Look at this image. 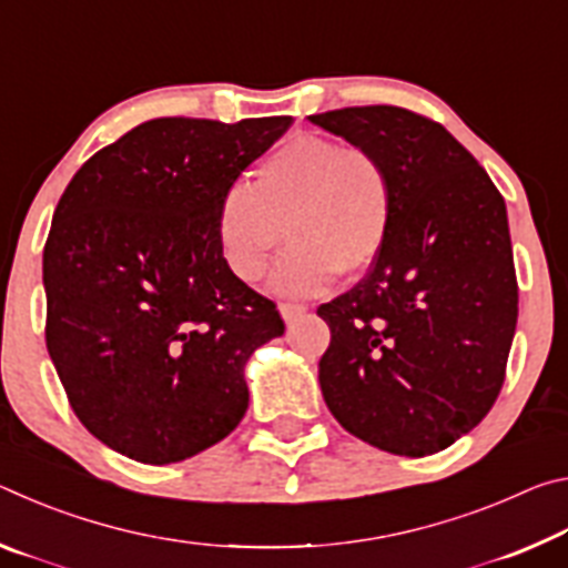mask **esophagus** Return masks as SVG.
<instances>
[{
	"label": "esophagus",
	"mask_w": 568,
	"mask_h": 568,
	"mask_svg": "<svg viewBox=\"0 0 568 568\" xmlns=\"http://www.w3.org/2000/svg\"><path fill=\"white\" fill-rule=\"evenodd\" d=\"M281 313L285 323H295L297 318H303L307 313V305L305 303H281Z\"/></svg>",
	"instance_id": "1"
}]
</instances>
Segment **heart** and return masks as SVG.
<instances>
[{
    "label": "heart",
    "mask_w": 568,
    "mask_h": 568,
    "mask_svg": "<svg viewBox=\"0 0 568 568\" xmlns=\"http://www.w3.org/2000/svg\"><path fill=\"white\" fill-rule=\"evenodd\" d=\"M396 180L378 152L301 132L283 140L250 175L223 192L215 213L220 255L235 277L257 283L291 237L271 285L313 295L335 275H361L388 245Z\"/></svg>",
    "instance_id": "b5f03b06"
}]
</instances>
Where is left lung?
<instances>
[{
  "mask_svg": "<svg viewBox=\"0 0 568 568\" xmlns=\"http://www.w3.org/2000/svg\"><path fill=\"white\" fill-rule=\"evenodd\" d=\"M311 122L386 160L388 245L363 281L318 307L331 345L321 388L365 444L420 458L476 428L501 393L518 318L506 203L444 124L393 104Z\"/></svg>",
  "mask_w": 568,
  "mask_h": 568,
  "instance_id": "obj_1",
  "label": "left lung"
}]
</instances>
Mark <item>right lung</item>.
I'll return each mask as SVG.
<instances>
[{
    "instance_id": "1",
    "label": "right lung",
    "mask_w": 568,
    "mask_h": 568,
    "mask_svg": "<svg viewBox=\"0 0 568 568\" xmlns=\"http://www.w3.org/2000/svg\"><path fill=\"white\" fill-rule=\"evenodd\" d=\"M291 124L142 122L62 192L42 257L47 351L74 416L118 454L175 464L243 420L245 361L285 323L225 265L215 213Z\"/></svg>"
}]
</instances>
